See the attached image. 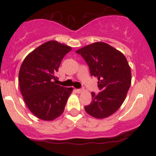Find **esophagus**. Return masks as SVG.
<instances>
[{
  "label": "esophagus",
  "instance_id": "1",
  "mask_svg": "<svg viewBox=\"0 0 156 156\" xmlns=\"http://www.w3.org/2000/svg\"><path fill=\"white\" fill-rule=\"evenodd\" d=\"M76 92L78 93H81L82 92H83V89H77Z\"/></svg>",
  "mask_w": 156,
  "mask_h": 156
}]
</instances>
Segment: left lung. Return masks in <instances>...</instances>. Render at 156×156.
Wrapping results in <instances>:
<instances>
[{"mask_svg":"<svg viewBox=\"0 0 156 156\" xmlns=\"http://www.w3.org/2000/svg\"><path fill=\"white\" fill-rule=\"evenodd\" d=\"M88 64L90 74L98 79V94L84 107L89 115L103 119L115 113L126 98L131 83V71L120 51L105 42H98L76 51Z\"/></svg>","mask_w":156,"mask_h":156,"instance_id":"8db88e82","label":"left lung"}]
</instances>
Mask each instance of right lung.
Listing matches in <instances>:
<instances>
[{
    "instance_id": "1",
    "label": "right lung",
    "mask_w": 156,
    "mask_h": 156,
    "mask_svg": "<svg viewBox=\"0 0 156 156\" xmlns=\"http://www.w3.org/2000/svg\"><path fill=\"white\" fill-rule=\"evenodd\" d=\"M71 50L69 46L49 41L30 53L21 64V94L28 109L39 119L51 121L64 112L73 88L55 84V73Z\"/></svg>"
}]
</instances>
